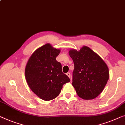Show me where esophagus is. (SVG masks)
Masks as SVG:
<instances>
[{"mask_svg": "<svg viewBox=\"0 0 125 125\" xmlns=\"http://www.w3.org/2000/svg\"><path fill=\"white\" fill-rule=\"evenodd\" d=\"M66 74L67 75V76H68L69 78H70V73H67Z\"/></svg>", "mask_w": 125, "mask_h": 125, "instance_id": "esophagus-1", "label": "esophagus"}]
</instances>
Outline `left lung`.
<instances>
[{
	"label": "left lung",
	"mask_w": 125,
	"mask_h": 125,
	"mask_svg": "<svg viewBox=\"0 0 125 125\" xmlns=\"http://www.w3.org/2000/svg\"><path fill=\"white\" fill-rule=\"evenodd\" d=\"M69 54L74 65L72 85L77 95L84 100L96 98L109 79V69L105 62L87 46L79 51L70 50Z\"/></svg>",
	"instance_id": "left-lung-1"
}]
</instances>
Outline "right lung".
<instances>
[{"label": "right lung", "instance_id": "1", "mask_svg": "<svg viewBox=\"0 0 125 125\" xmlns=\"http://www.w3.org/2000/svg\"><path fill=\"white\" fill-rule=\"evenodd\" d=\"M60 50L49 43L35 50L25 68L26 82L33 93L42 100L55 99L60 93L63 84L70 82L56 60Z\"/></svg>", "mask_w": 125, "mask_h": 125}]
</instances>
